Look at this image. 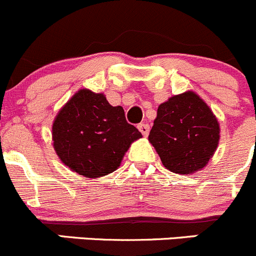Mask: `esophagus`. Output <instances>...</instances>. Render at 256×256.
Listing matches in <instances>:
<instances>
[{"label":"esophagus","mask_w":256,"mask_h":256,"mask_svg":"<svg viewBox=\"0 0 256 256\" xmlns=\"http://www.w3.org/2000/svg\"><path fill=\"white\" fill-rule=\"evenodd\" d=\"M138 130H140V132L144 136H147L148 135V132H150V126H148V124H138Z\"/></svg>","instance_id":"obj_1"}]
</instances>
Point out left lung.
Listing matches in <instances>:
<instances>
[{"instance_id": "8db88e82", "label": "left lung", "mask_w": 256, "mask_h": 256, "mask_svg": "<svg viewBox=\"0 0 256 256\" xmlns=\"http://www.w3.org/2000/svg\"><path fill=\"white\" fill-rule=\"evenodd\" d=\"M148 140L167 170L192 174L213 156L219 124L208 105L197 94L187 92L160 105Z\"/></svg>"}]
</instances>
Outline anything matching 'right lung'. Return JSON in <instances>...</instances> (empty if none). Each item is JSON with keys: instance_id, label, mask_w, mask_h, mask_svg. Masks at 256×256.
Here are the masks:
<instances>
[{"instance_id": "1", "label": "right lung", "mask_w": 256, "mask_h": 256, "mask_svg": "<svg viewBox=\"0 0 256 256\" xmlns=\"http://www.w3.org/2000/svg\"><path fill=\"white\" fill-rule=\"evenodd\" d=\"M53 146L66 166L98 178L115 171L141 132L126 121L121 106L102 94L82 89L64 105L53 124Z\"/></svg>"}]
</instances>
